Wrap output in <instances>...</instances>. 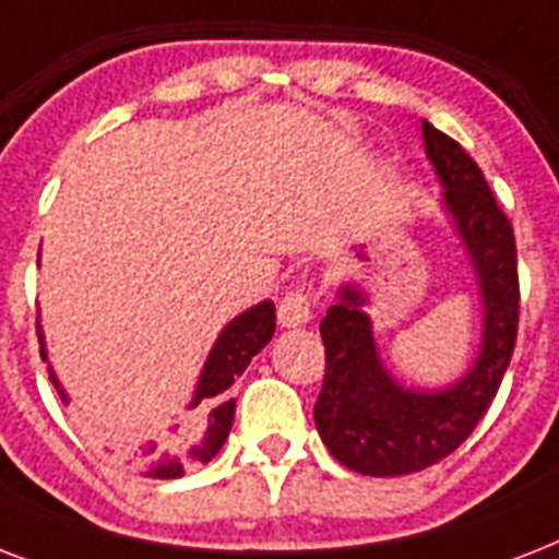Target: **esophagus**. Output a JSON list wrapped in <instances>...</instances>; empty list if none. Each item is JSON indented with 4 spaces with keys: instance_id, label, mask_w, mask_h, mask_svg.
<instances>
[{
    "instance_id": "34e87169",
    "label": "esophagus",
    "mask_w": 559,
    "mask_h": 559,
    "mask_svg": "<svg viewBox=\"0 0 559 559\" xmlns=\"http://www.w3.org/2000/svg\"><path fill=\"white\" fill-rule=\"evenodd\" d=\"M313 316V307H310V293L305 287L289 289L287 296L281 298L278 305V322L281 328H301V324L310 322Z\"/></svg>"
}]
</instances>
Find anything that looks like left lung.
<instances>
[{"instance_id":"1","label":"left lung","mask_w":559,"mask_h":559,"mask_svg":"<svg viewBox=\"0 0 559 559\" xmlns=\"http://www.w3.org/2000/svg\"><path fill=\"white\" fill-rule=\"evenodd\" d=\"M424 144L441 179V209L476 275L481 342L455 382L408 389L377 350L366 289H336L340 298L319 324L328 368L313 417L333 459L362 476H408L459 450L493 403L516 345L520 278L511 219L459 142L424 121Z\"/></svg>"}]
</instances>
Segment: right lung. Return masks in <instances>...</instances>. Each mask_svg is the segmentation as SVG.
I'll return each instance as SVG.
<instances>
[{"label":"right lung","mask_w":559,"mask_h":559,"mask_svg":"<svg viewBox=\"0 0 559 559\" xmlns=\"http://www.w3.org/2000/svg\"><path fill=\"white\" fill-rule=\"evenodd\" d=\"M272 333H275V305L270 298L266 301H258L254 307H249L246 313L235 316L231 322L219 331L214 348L209 350V359L200 371V380H197V389H193V397L188 403V408L200 405L202 417H205V432L191 443V447H177V443H156L147 441L142 443L139 450L133 452V464L142 469L144 476L151 478H179L186 476V467L191 464H209L226 443L228 432H231V424H235V406L237 400L231 397V389H235L237 377L249 368L252 357L258 350H263L270 345ZM37 336H39V357L43 362H48L46 350V333H43V324L37 322ZM48 380L55 382L57 394L69 406V394L57 380L55 368L48 362ZM179 429V424L174 426Z\"/></svg>","instance_id":"add662e5"}]
</instances>
